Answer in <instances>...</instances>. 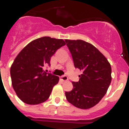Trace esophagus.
<instances>
[{"instance_id":"obj_1","label":"esophagus","mask_w":129,"mask_h":129,"mask_svg":"<svg viewBox=\"0 0 129 129\" xmlns=\"http://www.w3.org/2000/svg\"><path fill=\"white\" fill-rule=\"evenodd\" d=\"M60 79H61L62 81H66L68 80V77L67 76H62L60 77Z\"/></svg>"}]
</instances>
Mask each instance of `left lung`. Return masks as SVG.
<instances>
[{
	"instance_id": "obj_1",
	"label": "left lung",
	"mask_w": 129,
	"mask_h": 129,
	"mask_svg": "<svg viewBox=\"0 0 129 129\" xmlns=\"http://www.w3.org/2000/svg\"><path fill=\"white\" fill-rule=\"evenodd\" d=\"M65 42L72 54L75 68L83 71L78 82H72L74 88L66 92L69 103L79 109L92 108L101 101L111 83V66L100 51L83 40Z\"/></svg>"
}]
</instances>
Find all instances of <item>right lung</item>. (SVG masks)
<instances>
[{"mask_svg": "<svg viewBox=\"0 0 129 129\" xmlns=\"http://www.w3.org/2000/svg\"><path fill=\"white\" fill-rule=\"evenodd\" d=\"M65 44L62 39L41 37L27 44L16 57L10 68L11 83L17 95L24 103L37 105L49 98L59 78L46 73L43 67L50 66V58Z\"/></svg>", "mask_w": 129, "mask_h": 129, "instance_id": "1", "label": "right lung"}]
</instances>
